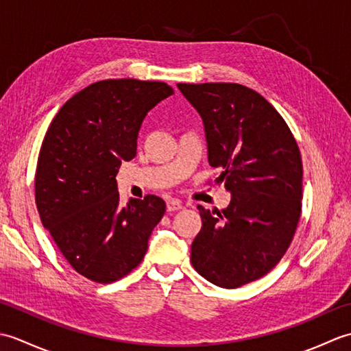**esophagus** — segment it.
Masks as SVG:
<instances>
[{
    "mask_svg": "<svg viewBox=\"0 0 351 351\" xmlns=\"http://www.w3.org/2000/svg\"><path fill=\"white\" fill-rule=\"evenodd\" d=\"M182 208H184L182 204L178 199H171V200H169V202H167V211L169 213L180 211V210H182Z\"/></svg>",
    "mask_w": 351,
    "mask_h": 351,
    "instance_id": "esophagus-1",
    "label": "esophagus"
}]
</instances>
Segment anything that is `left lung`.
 I'll list each match as a JSON object with an SVG mask.
<instances>
[{
    "label": "left lung",
    "instance_id": "1",
    "mask_svg": "<svg viewBox=\"0 0 351 351\" xmlns=\"http://www.w3.org/2000/svg\"><path fill=\"white\" fill-rule=\"evenodd\" d=\"M204 123L208 162L221 170L230 202L197 206L202 228L191 264L206 280L238 288L285 255L302 211L303 167L288 125L264 96L235 83L178 84Z\"/></svg>",
    "mask_w": 351,
    "mask_h": 351
}]
</instances>
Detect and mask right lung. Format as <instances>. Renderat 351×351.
I'll return each instance as SVG.
<instances>
[{
    "instance_id": "add662e5",
    "label": "right lung",
    "mask_w": 351,
    "mask_h": 351,
    "mask_svg": "<svg viewBox=\"0 0 351 351\" xmlns=\"http://www.w3.org/2000/svg\"><path fill=\"white\" fill-rule=\"evenodd\" d=\"M173 93L161 81H98L73 95L49 125L36 170L37 211L87 279L110 283L134 270L166 213L152 195L122 206L116 176L122 161L136 156L149 111Z\"/></svg>"
}]
</instances>
